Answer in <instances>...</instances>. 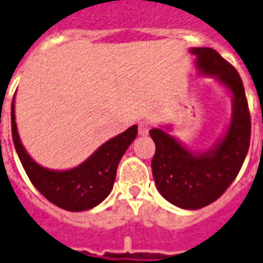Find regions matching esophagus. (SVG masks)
Listing matches in <instances>:
<instances>
[{"label": "esophagus", "mask_w": 263, "mask_h": 263, "mask_svg": "<svg viewBox=\"0 0 263 263\" xmlns=\"http://www.w3.org/2000/svg\"><path fill=\"white\" fill-rule=\"evenodd\" d=\"M151 128H153L151 121H148V119H142V121H139V124H138L139 135H148V132H149Z\"/></svg>", "instance_id": "34e87169"}]
</instances>
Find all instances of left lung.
<instances>
[{
  "label": "left lung",
  "mask_w": 263,
  "mask_h": 263,
  "mask_svg": "<svg viewBox=\"0 0 263 263\" xmlns=\"http://www.w3.org/2000/svg\"><path fill=\"white\" fill-rule=\"evenodd\" d=\"M200 74L229 90L232 117L228 129L207 151L194 153L171 135V126L149 131L155 142L151 162L157 189L171 204L185 210L209 206L228 190L242 168L251 142V115L236 69L210 47H192Z\"/></svg>",
  "instance_id": "8db88e82"
}]
</instances>
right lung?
Wrapping results in <instances>:
<instances>
[{"instance_id": "add662e5", "label": "right lung", "mask_w": 263, "mask_h": 263, "mask_svg": "<svg viewBox=\"0 0 263 263\" xmlns=\"http://www.w3.org/2000/svg\"><path fill=\"white\" fill-rule=\"evenodd\" d=\"M11 131L20 161L34 187L57 207L69 212H82L98 206L112 192L118 164L132 141L137 138L138 126L132 125L122 134L106 141L86 161L70 170L46 168L28 155L20 139L14 101L11 105Z\"/></svg>"}]
</instances>
